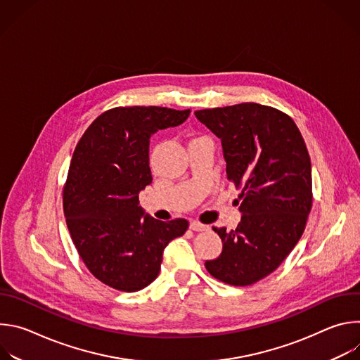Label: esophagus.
I'll use <instances>...</instances> for the list:
<instances>
[{
  "instance_id": "34e87169",
  "label": "esophagus",
  "mask_w": 360,
  "mask_h": 360,
  "mask_svg": "<svg viewBox=\"0 0 360 360\" xmlns=\"http://www.w3.org/2000/svg\"><path fill=\"white\" fill-rule=\"evenodd\" d=\"M189 228H191L192 231H195V232H205V231L210 229L208 225H203V224H200V222H198V221H191Z\"/></svg>"
}]
</instances>
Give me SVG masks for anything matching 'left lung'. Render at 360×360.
I'll list each match as a JSON object with an SVG mask.
<instances>
[{
	"instance_id": "left-lung-1",
	"label": "left lung",
	"mask_w": 360,
	"mask_h": 360,
	"mask_svg": "<svg viewBox=\"0 0 360 360\" xmlns=\"http://www.w3.org/2000/svg\"><path fill=\"white\" fill-rule=\"evenodd\" d=\"M222 143L226 178L240 189L236 229L214 228L222 253L205 262L221 282L248 286L271 275L300 239L312 208L307 148L285 112L255 104L195 111Z\"/></svg>"
}]
</instances>
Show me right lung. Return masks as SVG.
Wrapping results in <instances>:
<instances>
[{
	"label": "right lung",
	"instance_id": "right-lung-1",
	"mask_svg": "<svg viewBox=\"0 0 360 360\" xmlns=\"http://www.w3.org/2000/svg\"><path fill=\"white\" fill-rule=\"evenodd\" d=\"M191 110L118 107L84 132L64 186V214L88 271L102 283L136 292L157 279L167 245L188 229L186 219L149 217L138 193L152 182L149 138L181 125Z\"/></svg>",
	"mask_w": 360,
	"mask_h": 360
}]
</instances>
